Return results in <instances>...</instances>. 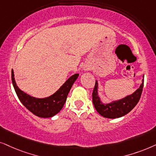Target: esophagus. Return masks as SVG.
Masks as SVG:
<instances>
[{
    "instance_id": "obj_1",
    "label": "esophagus",
    "mask_w": 156,
    "mask_h": 156,
    "mask_svg": "<svg viewBox=\"0 0 156 156\" xmlns=\"http://www.w3.org/2000/svg\"><path fill=\"white\" fill-rule=\"evenodd\" d=\"M84 70H88V69L87 68H84Z\"/></svg>"
}]
</instances>
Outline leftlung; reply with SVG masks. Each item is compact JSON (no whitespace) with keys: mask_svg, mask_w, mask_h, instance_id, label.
I'll return each mask as SVG.
<instances>
[{"mask_svg":"<svg viewBox=\"0 0 156 156\" xmlns=\"http://www.w3.org/2000/svg\"><path fill=\"white\" fill-rule=\"evenodd\" d=\"M142 83L137 90L123 98L113 101L111 103H105L101 101L98 95V83L95 80V85L93 92V103L94 107L100 115L107 118H118L126 115L137 105L140 98L144 84V76Z\"/></svg>","mask_w":156,"mask_h":156,"instance_id":"1","label":"left lung"}]
</instances>
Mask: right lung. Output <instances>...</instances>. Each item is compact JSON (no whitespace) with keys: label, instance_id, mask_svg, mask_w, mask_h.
Wrapping results in <instances>:
<instances>
[{"label":"right lung","instance_id":"right-lung-1","mask_svg":"<svg viewBox=\"0 0 156 156\" xmlns=\"http://www.w3.org/2000/svg\"><path fill=\"white\" fill-rule=\"evenodd\" d=\"M79 74L70 76L58 90L48 97L38 98L31 96L20 90L16 84L14 72L11 71V80L13 88L22 104L31 113L41 118H51L58 113L65 104L68 93Z\"/></svg>","mask_w":156,"mask_h":156}]
</instances>
